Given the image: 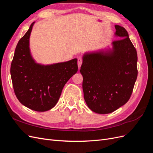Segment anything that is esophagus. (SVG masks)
Instances as JSON below:
<instances>
[{
  "mask_svg": "<svg viewBox=\"0 0 153 153\" xmlns=\"http://www.w3.org/2000/svg\"><path fill=\"white\" fill-rule=\"evenodd\" d=\"M82 64V58H79L78 59V69H80Z\"/></svg>",
  "mask_w": 153,
  "mask_h": 153,
  "instance_id": "1",
  "label": "esophagus"
}]
</instances>
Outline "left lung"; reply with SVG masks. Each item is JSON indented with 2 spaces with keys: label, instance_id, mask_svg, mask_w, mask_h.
Here are the masks:
<instances>
[{
  "label": "left lung",
  "instance_id": "obj_1",
  "mask_svg": "<svg viewBox=\"0 0 153 153\" xmlns=\"http://www.w3.org/2000/svg\"><path fill=\"white\" fill-rule=\"evenodd\" d=\"M112 48L83 55L80 71L85 103L100 114L112 113L126 104L136 82L137 53L124 27L115 25Z\"/></svg>",
  "mask_w": 153,
  "mask_h": 153
}]
</instances>
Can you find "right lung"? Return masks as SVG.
I'll return each instance as SVG.
<instances>
[{"mask_svg": "<svg viewBox=\"0 0 153 153\" xmlns=\"http://www.w3.org/2000/svg\"><path fill=\"white\" fill-rule=\"evenodd\" d=\"M34 23L18 41L10 72L14 91L20 102L32 110L45 112L57 104L64 86L77 72V59L47 65L37 63L29 47Z\"/></svg>", "mask_w": 153, "mask_h": 153, "instance_id": "add662e5", "label": "right lung"}]
</instances>
